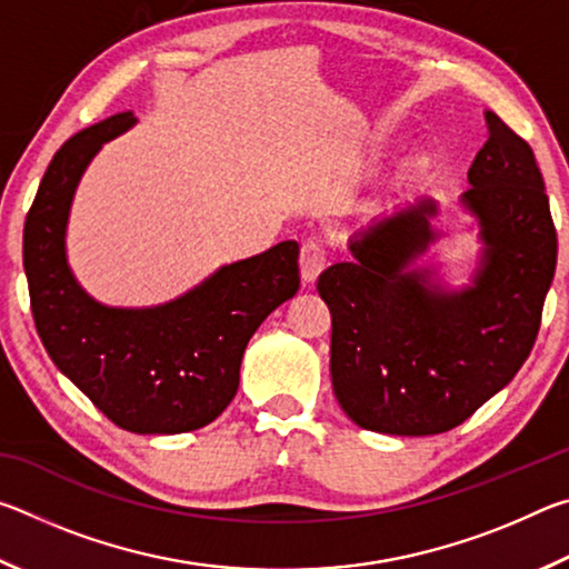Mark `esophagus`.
<instances>
[{
    "label": "esophagus",
    "instance_id": "34e87169",
    "mask_svg": "<svg viewBox=\"0 0 569 569\" xmlns=\"http://www.w3.org/2000/svg\"><path fill=\"white\" fill-rule=\"evenodd\" d=\"M298 263H301V276L306 283H313L316 278H319V273L326 268V263H329V258H326V248L321 240H306V243L301 246V258H298Z\"/></svg>",
    "mask_w": 569,
    "mask_h": 569
}]
</instances>
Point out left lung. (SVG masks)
Returning a JSON list of instances; mask_svg holds the SVG:
<instances>
[{
    "mask_svg": "<svg viewBox=\"0 0 569 569\" xmlns=\"http://www.w3.org/2000/svg\"><path fill=\"white\" fill-rule=\"evenodd\" d=\"M489 138L459 203L479 226L471 283L451 291L417 266L439 238L431 198L349 240L353 261L319 276L331 311V381L361 429L441 435L502 391L532 351L557 266L542 172L527 142L485 112Z\"/></svg>",
    "mask_w": 569,
    "mask_h": 569,
    "instance_id": "obj_1",
    "label": "left lung"
}]
</instances>
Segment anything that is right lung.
Masks as SVG:
<instances>
[{"instance_id": "1", "label": "right lung", "mask_w": 569, "mask_h": 569, "mask_svg": "<svg viewBox=\"0 0 569 569\" xmlns=\"http://www.w3.org/2000/svg\"><path fill=\"white\" fill-rule=\"evenodd\" d=\"M134 122L118 112L54 152L24 220V273L37 333L57 369L120 429L182 435L233 401L250 336L301 286L298 243L220 266L160 306L94 301L67 263V220L92 158Z\"/></svg>"}]
</instances>
